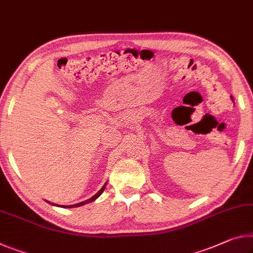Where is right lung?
Instances as JSON below:
<instances>
[{
  "instance_id": "1",
  "label": "right lung",
  "mask_w": 253,
  "mask_h": 253,
  "mask_svg": "<svg viewBox=\"0 0 253 253\" xmlns=\"http://www.w3.org/2000/svg\"><path fill=\"white\" fill-rule=\"evenodd\" d=\"M106 184L107 183H105L103 184V187L101 188V189H100L97 194H95L93 197H91L90 199H87V200H85V202H82V203H79V204H75V205H69V206H64V205H62L61 207H64V208H73V207H80V206H82V205H85V204H89V203H91V202H94L95 199H97L100 195L102 194L103 192V190H105V188H106ZM49 203V202H48ZM50 204V203H49ZM53 205H55V206H59V205H56V204H53Z\"/></svg>"
}]
</instances>
